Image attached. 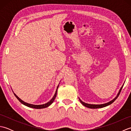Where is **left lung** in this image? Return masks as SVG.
Listing matches in <instances>:
<instances>
[{
	"mask_svg": "<svg viewBox=\"0 0 131 131\" xmlns=\"http://www.w3.org/2000/svg\"><path fill=\"white\" fill-rule=\"evenodd\" d=\"M124 84H123V85H122V87H121V89H120V90H119V92H118L117 95H116V96L115 97V98L114 99H113L112 100H111L110 101L108 102H107V103H105V104H97H97H96H96H87V103H85V102H84L82 101V100L79 98V101H80V102H81V104H82L83 106H84L87 107H88V108H102V107H106V106H108V105H110V104H112V103L114 102L115 100L118 98L119 95V94H120V93H121L122 89V88H123V87Z\"/></svg>",
	"mask_w": 131,
	"mask_h": 131,
	"instance_id": "1",
	"label": "left lung"
}]
</instances>
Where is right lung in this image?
I'll return each instance as SVG.
<instances>
[{"instance_id": "add662e5", "label": "right lung", "mask_w": 131, "mask_h": 131, "mask_svg": "<svg viewBox=\"0 0 131 131\" xmlns=\"http://www.w3.org/2000/svg\"><path fill=\"white\" fill-rule=\"evenodd\" d=\"M59 84H60V83H59ZM59 84H58V86H57L56 90V92H55V93L54 94L53 97H52V99L51 100H50L49 101H48V102H47V103H46V104H42V105H33V104H29V103H27L26 102L23 101V100H22L21 99H19V97L17 96L15 93L13 92L14 94H15V96H16V98L18 100V101L20 102L21 104H23V105L29 107H31V108H46V107H48L49 106L51 105L53 103V102L54 101V100L56 97V95H57V89L58 88V86H59Z\"/></svg>"}]
</instances>
